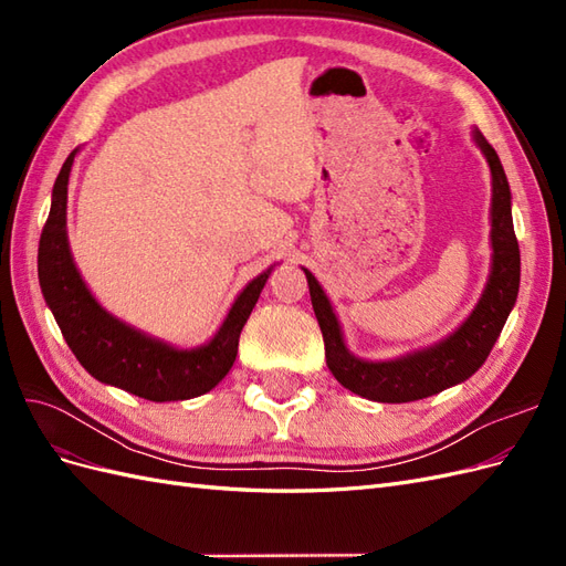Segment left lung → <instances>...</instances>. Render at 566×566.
I'll return each instance as SVG.
<instances>
[{"label":"left lung","instance_id":"1","mask_svg":"<svg viewBox=\"0 0 566 566\" xmlns=\"http://www.w3.org/2000/svg\"><path fill=\"white\" fill-rule=\"evenodd\" d=\"M474 142L482 148L491 167V248L493 262L482 300L476 302L474 312L460 325L455 333L437 345L406 354L394 361H364L354 356L342 337L337 316L325 297L323 287L306 271L314 314L318 318L325 364H328L335 380L358 397L380 403H406L432 397L447 387L465 382L486 361L489 352L499 339L503 325L517 302L520 293V245L515 227H512L510 210V186L499 160V153L484 139L482 132L474 129Z\"/></svg>","mask_w":566,"mask_h":566}]
</instances>
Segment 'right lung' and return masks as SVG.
<instances>
[{"instance_id": "obj_1", "label": "right lung", "mask_w": 566, "mask_h": 566, "mask_svg": "<svg viewBox=\"0 0 566 566\" xmlns=\"http://www.w3.org/2000/svg\"><path fill=\"white\" fill-rule=\"evenodd\" d=\"M73 150L63 163L51 191V210L38 250L42 295L77 361L98 382L125 389L148 401H184L210 391L231 370L238 337L260 300L271 269L250 281L235 297L229 316L208 345L177 349L117 321L84 285L73 262L65 231L67 177L75 160Z\"/></svg>"}]
</instances>
